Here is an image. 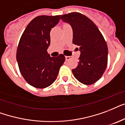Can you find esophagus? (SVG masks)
<instances>
[{
	"mask_svg": "<svg viewBox=\"0 0 125 125\" xmlns=\"http://www.w3.org/2000/svg\"><path fill=\"white\" fill-rule=\"evenodd\" d=\"M65 59H66V61H69V60L71 59V57H70V56H66Z\"/></svg>",
	"mask_w": 125,
	"mask_h": 125,
	"instance_id": "esophagus-1",
	"label": "esophagus"
}]
</instances>
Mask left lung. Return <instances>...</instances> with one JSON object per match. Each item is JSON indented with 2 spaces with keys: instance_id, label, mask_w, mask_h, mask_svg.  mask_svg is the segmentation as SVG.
Masks as SVG:
<instances>
[{
  "instance_id": "obj_1",
  "label": "left lung",
  "mask_w": 125,
  "mask_h": 125,
  "mask_svg": "<svg viewBox=\"0 0 125 125\" xmlns=\"http://www.w3.org/2000/svg\"><path fill=\"white\" fill-rule=\"evenodd\" d=\"M61 19L72 26V42L81 52L78 66L72 70L73 76L85 85L94 83L108 64V46L102 33L89 18L79 12L64 14Z\"/></svg>"
}]
</instances>
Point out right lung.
Masks as SVG:
<instances>
[{
	"label": "right lung",
	"instance_id": "1",
	"mask_svg": "<svg viewBox=\"0 0 125 125\" xmlns=\"http://www.w3.org/2000/svg\"><path fill=\"white\" fill-rule=\"evenodd\" d=\"M60 15H40L34 18L19 40L16 59L21 75L34 87L43 89L57 79L65 57H51L47 49L50 45V31L59 23Z\"/></svg>",
	"mask_w": 125,
	"mask_h": 125
}]
</instances>
